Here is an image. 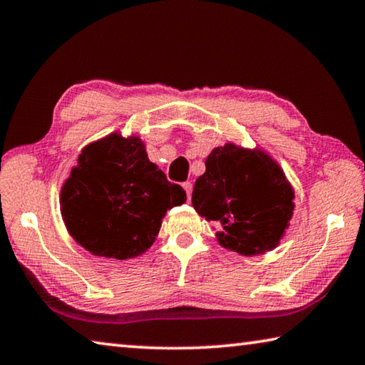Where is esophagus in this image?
Listing matches in <instances>:
<instances>
[{"label": "esophagus", "mask_w": 365, "mask_h": 365, "mask_svg": "<svg viewBox=\"0 0 365 365\" xmlns=\"http://www.w3.org/2000/svg\"><path fill=\"white\" fill-rule=\"evenodd\" d=\"M182 187L185 188V191H187V196H188V200H190L191 191H193V183H191V182H183Z\"/></svg>", "instance_id": "obj_1"}]
</instances>
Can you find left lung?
<instances>
[{
  "label": "left lung",
  "instance_id": "obj_1",
  "mask_svg": "<svg viewBox=\"0 0 365 365\" xmlns=\"http://www.w3.org/2000/svg\"><path fill=\"white\" fill-rule=\"evenodd\" d=\"M294 193L267 154L232 143L215 148L196 178L191 202L219 225V243L245 256L279 245L293 214Z\"/></svg>",
  "mask_w": 365,
  "mask_h": 365
}]
</instances>
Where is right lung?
I'll use <instances>...</instances> for the list:
<instances>
[{"mask_svg":"<svg viewBox=\"0 0 365 365\" xmlns=\"http://www.w3.org/2000/svg\"><path fill=\"white\" fill-rule=\"evenodd\" d=\"M185 201V190L148 159L140 138L119 135L86 146L61 191V211L76 242L120 261L150 248L165 212Z\"/></svg>","mask_w":365,"mask_h":365,"instance_id":"1","label":"right lung"}]
</instances>
